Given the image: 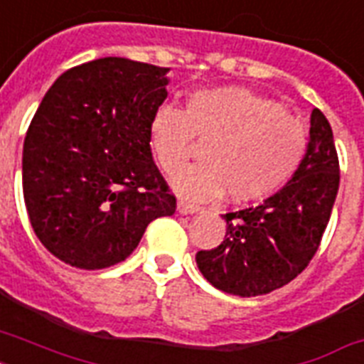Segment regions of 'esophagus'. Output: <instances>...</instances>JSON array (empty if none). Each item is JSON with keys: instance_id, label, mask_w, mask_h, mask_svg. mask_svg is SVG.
Masks as SVG:
<instances>
[{"instance_id": "obj_1", "label": "esophagus", "mask_w": 364, "mask_h": 364, "mask_svg": "<svg viewBox=\"0 0 364 364\" xmlns=\"http://www.w3.org/2000/svg\"><path fill=\"white\" fill-rule=\"evenodd\" d=\"M177 211H179L181 215H193V213H198L200 205L185 202V200H179V202H177Z\"/></svg>"}]
</instances>
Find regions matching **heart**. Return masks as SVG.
Masks as SVG:
<instances>
[{"label":"heart","instance_id":"heart-1","mask_svg":"<svg viewBox=\"0 0 364 364\" xmlns=\"http://www.w3.org/2000/svg\"><path fill=\"white\" fill-rule=\"evenodd\" d=\"M208 141L206 162L179 171L171 187L181 196L210 200L227 191L232 202H255L289 181L304 156V124L283 105L247 88L221 87L188 96L187 109L160 105L149 122V143L168 173L181 170L193 139Z\"/></svg>","mask_w":364,"mask_h":364}]
</instances>
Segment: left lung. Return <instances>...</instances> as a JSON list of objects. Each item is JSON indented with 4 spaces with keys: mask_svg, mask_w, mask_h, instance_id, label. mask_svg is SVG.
<instances>
[{
    "mask_svg": "<svg viewBox=\"0 0 364 364\" xmlns=\"http://www.w3.org/2000/svg\"><path fill=\"white\" fill-rule=\"evenodd\" d=\"M338 185L333 128L314 109L306 154L293 177L260 205L223 215L221 245L196 253L202 276L238 296H259L293 282L319 247Z\"/></svg>",
    "mask_w": 364,
    "mask_h": 364,
    "instance_id": "left-lung-1",
    "label": "left lung"
}]
</instances>
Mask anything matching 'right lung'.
Listing matches in <instances>:
<instances>
[{
  "instance_id": "1",
  "label": "right lung",
  "mask_w": 364,
  "mask_h": 364,
  "mask_svg": "<svg viewBox=\"0 0 364 364\" xmlns=\"http://www.w3.org/2000/svg\"><path fill=\"white\" fill-rule=\"evenodd\" d=\"M168 70L119 56L71 68L31 119L22 188L33 232L62 262L102 270L124 260L145 228L176 213L149 145Z\"/></svg>"
}]
</instances>
